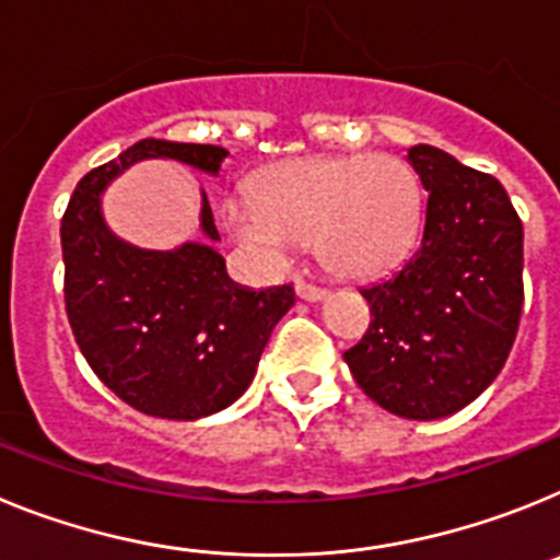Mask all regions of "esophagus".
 Segmentation results:
<instances>
[{
	"label": "esophagus",
	"mask_w": 560,
	"mask_h": 560,
	"mask_svg": "<svg viewBox=\"0 0 560 560\" xmlns=\"http://www.w3.org/2000/svg\"><path fill=\"white\" fill-rule=\"evenodd\" d=\"M294 291L300 300H308V303H316V300H325V296H328V289H323V285H314V283H305V280H296Z\"/></svg>",
	"instance_id": "1"
}]
</instances>
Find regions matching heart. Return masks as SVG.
<instances>
[{
	"label": "heart",
	"mask_w": 560,
	"mask_h": 560,
	"mask_svg": "<svg viewBox=\"0 0 560 560\" xmlns=\"http://www.w3.org/2000/svg\"><path fill=\"white\" fill-rule=\"evenodd\" d=\"M224 226L266 269L289 266L296 246L314 237L339 275H384L412 249L420 185L389 153L300 156L257 173L252 196L224 205Z\"/></svg>",
	"instance_id": "heart-1"
}]
</instances>
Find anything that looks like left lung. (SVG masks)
I'll list each match as a JSON object with an SVG mask.
<instances>
[{"label": "left lung", "instance_id": "8db88e82", "mask_svg": "<svg viewBox=\"0 0 560 560\" xmlns=\"http://www.w3.org/2000/svg\"><path fill=\"white\" fill-rule=\"evenodd\" d=\"M429 190L415 255L361 289L370 328L345 350L355 384L387 412L434 420L491 387L524 305V230L497 176L432 145L409 148Z\"/></svg>", "mask_w": 560, "mask_h": 560}]
</instances>
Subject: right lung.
Segmentation results:
<instances>
[{
	"instance_id": "1",
	"label": "right lung",
	"mask_w": 560,
	"mask_h": 560,
	"mask_svg": "<svg viewBox=\"0 0 560 560\" xmlns=\"http://www.w3.org/2000/svg\"><path fill=\"white\" fill-rule=\"evenodd\" d=\"M153 156L219 173L226 151L140 140L120 160L89 171L61 219L63 303L83 359L117 398L153 418L196 420L246 393L271 330L294 305V289H241L207 244L151 252L114 237L101 192L122 167ZM201 230L219 241L207 196Z\"/></svg>"
}]
</instances>
